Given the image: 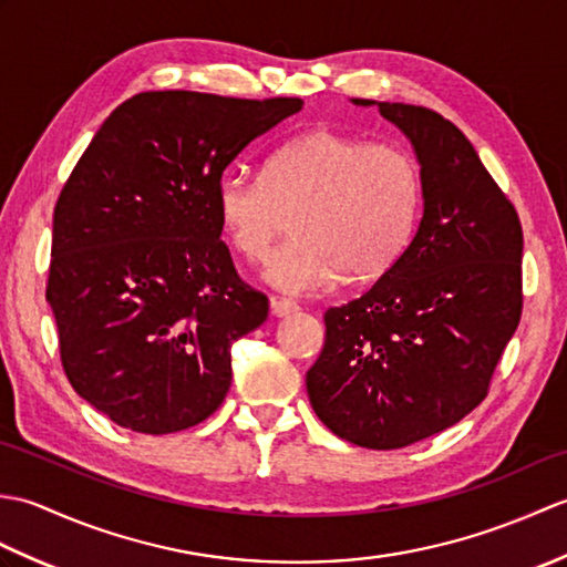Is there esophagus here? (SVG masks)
Wrapping results in <instances>:
<instances>
[{"instance_id":"esophagus-1","label":"esophagus","mask_w":567,"mask_h":567,"mask_svg":"<svg viewBox=\"0 0 567 567\" xmlns=\"http://www.w3.org/2000/svg\"><path fill=\"white\" fill-rule=\"evenodd\" d=\"M299 307L297 302H292V299H285V297H272L270 299V311L275 317H290L295 315Z\"/></svg>"}]
</instances>
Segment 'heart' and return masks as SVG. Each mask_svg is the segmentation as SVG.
Masks as SVG:
<instances>
[{"instance_id":"1","label":"heart","mask_w":567,"mask_h":567,"mask_svg":"<svg viewBox=\"0 0 567 567\" xmlns=\"http://www.w3.org/2000/svg\"><path fill=\"white\" fill-rule=\"evenodd\" d=\"M419 165L392 143L307 131L268 155L260 177L228 171L214 189L221 234L240 258L262 260L292 216L290 244L262 280L285 295H319L343 277L375 282L400 260L421 212Z\"/></svg>"}]
</instances>
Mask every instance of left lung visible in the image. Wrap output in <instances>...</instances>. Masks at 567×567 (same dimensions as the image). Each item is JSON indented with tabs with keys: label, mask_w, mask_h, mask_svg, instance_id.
<instances>
[{
	"label": "left lung",
	"mask_w": 567,
	"mask_h": 567,
	"mask_svg": "<svg viewBox=\"0 0 567 567\" xmlns=\"http://www.w3.org/2000/svg\"><path fill=\"white\" fill-rule=\"evenodd\" d=\"M378 106L416 155L424 209L412 244L370 290L323 317L307 394L336 436L402 449L485 400L522 319V224L463 131L424 106Z\"/></svg>",
	"instance_id": "obj_1"
}]
</instances>
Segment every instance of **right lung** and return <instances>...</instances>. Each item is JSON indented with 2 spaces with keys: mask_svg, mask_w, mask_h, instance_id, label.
I'll list each match as a JSON object with an SVG mask.
<instances>
[{
  "mask_svg": "<svg viewBox=\"0 0 567 567\" xmlns=\"http://www.w3.org/2000/svg\"><path fill=\"white\" fill-rule=\"evenodd\" d=\"M302 104L141 92L82 153L55 204L45 299L70 384L114 424L161 436L224 402L231 346L268 297L238 280L214 189Z\"/></svg>",
  "mask_w": 567,
  "mask_h": 567,
  "instance_id": "1",
  "label": "right lung"
}]
</instances>
